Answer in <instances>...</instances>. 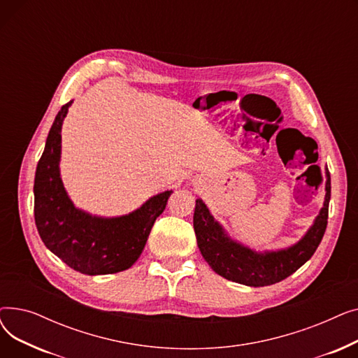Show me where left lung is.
Returning a JSON list of instances; mask_svg holds the SVG:
<instances>
[{
    "instance_id": "1",
    "label": "left lung",
    "mask_w": 358,
    "mask_h": 358,
    "mask_svg": "<svg viewBox=\"0 0 358 358\" xmlns=\"http://www.w3.org/2000/svg\"><path fill=\"white\" fill-rule=\"evenodd\" d=\"M325 190L324 208L306 235L286 250L266 252L252 251L231 239L213 219L208 206L201 199H197L193 224L203 258L208 261L215 273L239 285L262 287L287 278L313 255L324 238L331 199V176L328 171Z\"/></svg>"
}]
</instances>
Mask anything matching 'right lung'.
Masks as SVG:
<instances>
[{
    "mask_svg": "<svg viewBox=\"0 0 358 358\" xmlns=\"http://www.w3.org/2000/svg\"><path fill=\"white\" fill-rule=\"evenodd\" d=\"M71 104L56 115L36 168V228L46 248L75 271L115 274L135 264L173 192L150 197L135 212L119 217H99L75 208L59 173L61 129Z\"/></svg>",
    "mask_w": 358,
    "mask_h": 358,
    "instance_id": "right-lung-1",
    "label": "right lung"
}]
</instances>
